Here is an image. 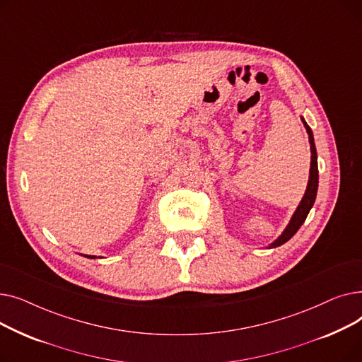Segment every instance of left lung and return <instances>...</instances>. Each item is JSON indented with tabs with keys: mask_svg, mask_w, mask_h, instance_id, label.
<instances>
[{
	"mask_svg": "<svg viewBox=\"0 0 362 362\" xmlns=\"http://www.w3.org/2000/svg\"><path fill=\"white\" fill-rule=\"evenodd\" d=\"M303 126H305L307 132H308V138H310V145H311V168H310V180H308V186H307V192L303 195L299 206L296 208V211L291 220V223L288 224L286 229L281 233V236L274 240L272 243V248H276V246L283 245L284 242H288L298 230L299 227L302 226V223L305 221L311 206L314 205L315 197H317V187H318V167H317V151H315V144H314V136H313V130L310 129V126L307 124V122L302 119Z\"/></svg>",
	"mask_w": 362,
	"mask_h": 362,
	"instance_id": "8db88e82",
	"label": "left lung"
}]
</instances>
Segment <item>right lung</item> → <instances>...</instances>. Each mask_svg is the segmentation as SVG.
<instances>
[{"label": "right lung", "instance_id": "1", "mask_svg": "<svg viewBox=\"0 0 362 362\" xmlns=\"http://www.w3.org/2000/svg\"><path fill=\"white\" fill-rule=\"evenodd\" d=\"M86 257H88V258H95L93 255H86Z\"/></svg>", "mask_w": 362, "mask_h": 362}]
</instances>
